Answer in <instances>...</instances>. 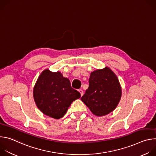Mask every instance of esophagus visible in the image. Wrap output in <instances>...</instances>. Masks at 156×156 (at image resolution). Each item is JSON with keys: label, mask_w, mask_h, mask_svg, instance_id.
Instances as JSON below:
<instances>
[{"label": "esophagus", "mask_w": 156, "mask_h": 156, "mask_svg": "<svg viewBox=\"0 0 156 156\" xmlns=\"http://www.w3.org/2000/svg\"><path fill=\"white\" fill-rule=\"evenodd\" d=\"M78 91L80 93V94H81V96H82L83 95V91L82 89H80V90H78Z\"/></svg>", "instance_id": "34e87169"}]
</instances>
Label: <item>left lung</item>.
Here are the masks:
<instances>
[{
    "instance_id": "left-lung-1",
    "label": "left lung",
    "mask_w": 156,
    "mask_h": 156,
    "mask_svg": "<svg viewBox=\"0 0 156 156\" xmlns=\"http://www.w3.org/2000/svg\"><path fill=\"white\" fill-rule=\"evenodd\" d=\"M122 89L115 74L108 67L92 72L89 87L81 98V101L97 116L105 115L117 106Z\"/></svg>"
}]
</instances>
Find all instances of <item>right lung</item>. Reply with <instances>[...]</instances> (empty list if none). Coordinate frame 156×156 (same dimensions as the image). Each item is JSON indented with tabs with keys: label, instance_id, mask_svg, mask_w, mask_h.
I'll list each match as a JSON object with an SVG mask.
<instances>
[{
	"label": "right lung",
	"instance_id": "obj_1",
	"mask_svg": "<svg viewBox=\"0 0 156 156\" xmlns=\"http://www.w3.org/2000/svg\"><path fill=\"white\" fill-rule=\"evenodd\" d=\"M36 105L45 115L55 119L64 116L71 104L81 97L72 87L70 80L59 72L44 70L33 90Z\"/></svg>",
	"mask_w": 156,
	"mask_h": 156
}]
</instances>
